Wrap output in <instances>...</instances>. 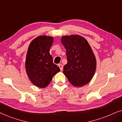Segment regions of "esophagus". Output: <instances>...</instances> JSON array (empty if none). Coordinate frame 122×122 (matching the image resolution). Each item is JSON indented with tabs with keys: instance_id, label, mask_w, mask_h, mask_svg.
<instances>
[{
	"instance_id": "34e87169",
	"label": "esophagus",
	"mask_w": 122,
	"mask_h": 122,
	"mask_svg": "<svg viewBox=\"0 0 122 122\" xmlns=\"http://www.w3.org/2000/svg\"><path fill=\"white\" fill-rule=\"evenodd\" d=\"M58 66H59V67L60 68V69H61V71L63 70V65L62 64H59L58 65Z\"/></svg>"
}]
</instances>
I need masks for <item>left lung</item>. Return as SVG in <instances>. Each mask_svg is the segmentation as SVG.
I'll use <instances>...</instances> for the list:
<instances>
[{"label":"left lung","mask_w":122,"mask_h":122,"mask_svg":"<svg viewBox=\"0 0 122 122\" xmlns=\"http://www.w3.org/2000/svg\"><path fill=\"white\" fill-rule=\"evenodd\" d=\"M61 42L66 49L67 63L63 73L73 86H81L92 79L96 59L87 41L78 35L63 36Z\"/></svg>","instance_id":"8db88e82"}]
</instances>
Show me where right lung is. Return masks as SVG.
Wrapping results in <instances>:
<instances>
[{
	"label": "right lung",
	"instance_id": "right-lung-1",
	"mask_svg": "<svg viewBox=\"0 0 122 122\" xmlns=\"http://www.w3.org/2000/svg\"><path fill=\"white\" fill-rule=\"evenodd\" d=\"M53 43L52 36H41L33 40L28 48L26 71L31 82L39 88L48 86L53 76L60 71L49 54Z\"/></svg>",
	"mask_w": 122,
	"mask_h": 122
}]
</instances>
